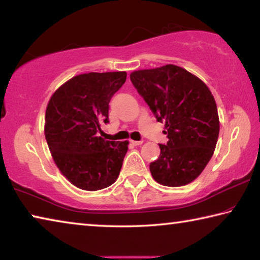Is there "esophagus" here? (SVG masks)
<instances>
[{"label":"esophagus","mask_w":260,"mask_h":260,"mask_svg":"<svg viewBox=\"0 0 260 260\" xmlns=\"http://www.w3.org/2000/svg\"><path fill=\"white\" fill-rule=\"evenodd\" d=\"M131 143L133 144V145H141V144L143 143V141H133V140H132Z\"/></svg>","instance_id":"1"}]
</instances>
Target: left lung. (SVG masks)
<instances>
[{
  "mask_svg": "<svg viewBox=\"0 0 260 260\" xmlns=\"http://www.w3.org/2000/svg\"><path fill=\"white\" fill-rule=\"evenodd\" d=\"M131 82L157 120L168 142L150 172L165 186H182L200 175L212 157L219 134L215 99L207 85L178 66L166 64L131 74Z\"/></svg>",
  "mask_w": 260,
  "mask_h": 260,
  "instance_id": "1",
  "label": "left lung"
}]
</instances>
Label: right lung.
Here are the masks:
<instances>
[{
  "label": "right lung",
  "instance_id": "right-lung-1",
  "mask_svg": "<svg viewBox=\"0 0 260 260\" xmlns=\"http://www.w3.org/2000/svg\"><path fill=\"white\" fill-rule=\"evenodd\" d=\"M125 72L75 76L51 96L45 112V139L60 172L75 186L96 191L114 183L128 142L99 136L109 122V102L126 82Z\"/></svg>",
  "mask_w": 260,
  "mask_h": 260
}]
</instances>
